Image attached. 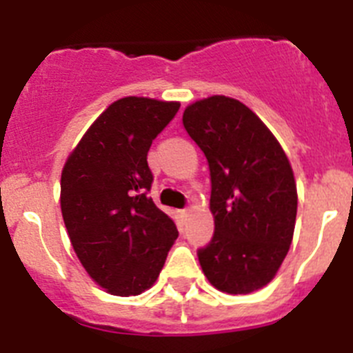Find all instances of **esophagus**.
<instances>
[{"instance_id":"esophagus-1","label":"esophagus","mask_w":353,"mask_h":353,"mask_svg":"<svg viewBox=\"0 0 353 353\" xmlns=\"http://www.w3.org/2000/svg\"><path fill=\"white\" fill-rule=\"evenodd\" d=\"M187 214H189L187 210H180V215H182V217H187Z\"/></svg>"}]
</instances>
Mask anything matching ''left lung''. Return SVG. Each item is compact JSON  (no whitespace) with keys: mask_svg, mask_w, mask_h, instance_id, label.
Returning a JSON list of instances; mask_svg holds the SVG:
<instances>
[{"mask_svg":"<svg viewBox=\"0 0 353 353\" xmlns=\"http://www.w3.org/2000/svg\"><path fill=\"white\" fill-rule=\"evenodd\" d=\"M210 168L215 232L198 260L212 286L245 295L269 285L288 254L297 185L285 150L240 101L212 95L183 111Z\"/></svg>","mask_w":353,"mask_h":353,"instance_id":"1","label":"left lung"}]
</instances>
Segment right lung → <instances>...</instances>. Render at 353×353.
Here are the masks:
<instances>
[{"label":"right lung","mask_w":353,"mask_h":353,"mask_svg":"<svg viewBox=\"0 0 353 353\" xmlns=\"http://www.w3.org/2000/svg\"><path fill=\"white\" fill-rule=\"evenodd\" d=\"M179 102L125 97L113 102L72 150L61 171V215L72 248L111 295H139L157 281L179 236L155 207L146 155Z\"/></svg>","instance_id":"right-lung-1"}]
</instances>
